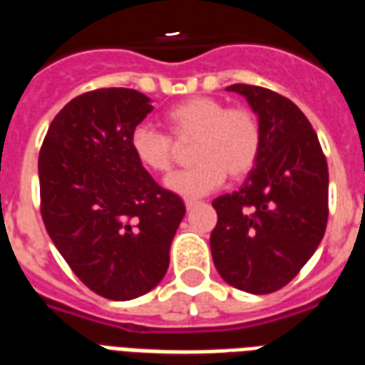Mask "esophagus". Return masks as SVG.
I'll list each match as a JSON object with an SVG mask.
<instances>
[{
	"instance_id": "34e87169",
	"label": "esophagus",
	"mask_w": 365,
	"mask_h": 365,
	"mask_svg": "<svg viewBox=\"0 0 365 365\" xmlns=\"http://www.w3.org/2000/svg\"><path fill=\"white\" fill-rule=\"evenodd\" d=\"M193 207H197V201H191V199H187V201H185V209H187V211H191Z\"/></svg>"
}]
</instances>
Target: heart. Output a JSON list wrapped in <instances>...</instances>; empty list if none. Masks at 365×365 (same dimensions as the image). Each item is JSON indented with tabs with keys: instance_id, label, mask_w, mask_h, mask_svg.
<instances>
[{
	"instance_id": "obj_1",
	"label": "heart",
	"mask_w": 365,
	"mask_h": 365,
	"mask_svg": "<svg viewBox=\"0 0 365 365\" xmlns=\"http://www.w3.org/2000/svg\"><path fill=\"white\" fill-rule=\"evenodd\" d=\"M175 143H191V170L166 180V187L182 197H203L219 190L227 174L235 180L254 170L262 150L258 117L246 107H229L215 97H191L170 107L164 117ZM136 162L152 174L166 175L174 168V143L168 135L140 125L130 135Z\"/></svg>"
}]
</instances>
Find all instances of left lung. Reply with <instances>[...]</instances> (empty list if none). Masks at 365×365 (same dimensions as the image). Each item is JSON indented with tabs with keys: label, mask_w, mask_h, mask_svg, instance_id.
I'll return each mask as SVG.
<instances>
[{
	"label": "left lung",
	"mask_w": 365,
	"mask_h": 365,
	"mask_svg": "<svg viewBox=\"0 0 365 365\" xmlns=\"http://www.w3.org/2000/svg\"><path fill=\"white\" fill-rule=\"evenodd\" d=\"M262 127V150L242 187L213 201L211 254L225 282L266 295L299 274L329 221V166L303 111L266 88L235 83Z\"/></svg>",
	"instance_id": "8db88e82"
}]
</instances>
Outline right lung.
I'll use <instances>...</instances> for the list:
<instances>
[{"label": "right lung", "mask_w": 365, "mask_h": 365, "mask_svg": "<svg viewBox=\"0 0 365 365\" xmlns=\"http://www.w3.org/2000/svg\"><path fill=\"white\" fill-rule=\"evenodd\" d=\"M150 97L105 88L54 117L38 154L41 215L62 258L91 291L128 301L154 289L185 205L136 162L130 135Z\"/></svg>", "instance_id": "obj_1"}]
</instances>
